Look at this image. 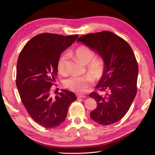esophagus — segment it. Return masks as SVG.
<instances>
[{"mask_svg": "<svg viewBox=\"0 0 155 155\" xmlns=\"http://www.w3.org/2000/svg\"><path fill=\"white\" fill-rule=\"evenodd\" d=\"M76 96H77V98H78V99H79V98H82V97H86V96H85V95L79 94H76Z\"/></svg>", "mask_w": 155, "mask_h": 155, "instance_id": "34e87169", "label": "esophagus"}]
</instances>
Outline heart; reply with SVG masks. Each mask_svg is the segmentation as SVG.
<instances>
[{
  "label": "heart",
  "mask_w": 155,
  "mask_h": 155,
  "mask_svg": "<svg viewBox=\"0 0 155 155\" xmlns=\"http://www.w3.org/2000/svg\"><path fill=\"white\" fill-rule=\"evenodd\" d=\"M74 55L78 60L84 64H87V70L90 74L83 76H73L64 81V87L74 92H84L91 87L94 79L96 81L104 76L106 64L101 58H94L95 53L86 46H79L74 50ZM68 56L66 54L60 55L57 62V68L61 74L67 73Z\"/></svg>",
  "instance_id": "heart-1"
}]
</instances>
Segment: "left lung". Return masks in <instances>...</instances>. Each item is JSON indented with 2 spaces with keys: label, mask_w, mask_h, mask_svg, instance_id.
Wrapping results in <instances>:
<instances>
[{
  "label": "left lung",
  "mask_w": 155,
  "mask_h": 155,
  "mask_svg": "<svg viewBox=\"0 0 155 155\" xmlns=\"http://www.w3.org/2000/svg\"><path fill=\"white\" fill-rule=\"evenodd\" d=\"M78 41L96 51L105 61L106 70L89 96L97 107L91 118L102 125L120 121L126 114L137 92L138 67L130 45L121 37L109 31L92 33L79 37Z\"/></svg>",
  "instance_id": "obj_1"
}]
</instances>
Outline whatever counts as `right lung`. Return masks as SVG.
<instances>
[{
    "label": "right lung",
    "mask_w": 155,
    "mask_h": 155,
    "mask_svg": "<svg viewBox=\"0 0 155 155\" xmlns=\"http://www.w3.org/2000/svg\"><path fill=\"white\" fill-rule=\"evenodd\" d=\"M78 37L40 34L28 42L18 55L16 85L21 100L32 120L45 128L61 124L69 105L77 99L74 92L67 90L53 96L51 87L58 76L61 54Z\"/></svg>",
    "instance_id": "add662e5"
}]
</instances>
